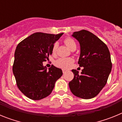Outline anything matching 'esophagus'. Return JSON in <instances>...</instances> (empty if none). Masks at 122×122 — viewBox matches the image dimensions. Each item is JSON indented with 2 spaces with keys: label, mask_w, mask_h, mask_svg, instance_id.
Wrapping results in <instances>:
<instances>
[{
  "label": "esophagus",
  "mask_w": 122,
  "mask_h": 122,
  "mask_svg": "<svg viewBox=\"0 0 122 122\" xmlns=\"http://www.w3.org/2000/svg\"><path fill=\"white\" fill-rule=\"evenodd\" d=\"M62 72H63V73L64 74V73H65L66 72V70H62Z\"/></svg>",
  "instance_id": "34e87169"
}]
</instances>
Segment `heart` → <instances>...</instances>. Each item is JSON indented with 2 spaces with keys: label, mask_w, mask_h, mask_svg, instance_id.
Listing matches in <instances>:
<instances>
[{
  "label": "heart",
  "mask_w": 122,
  "mask_h": 122,
  "mask_svg": "<svg viewBox=\"0 0 122 122\" xmlns=\"http://www.w3.org/2000/svg\"><path fill=\"white\" fill-rule=\"evenodd\" d=\"M66 46L68 47L70 49H73V48H76V44L74 40L72 38L70 37L66 38L64 40ZM58 47V43H55L52 46V53H56L57 51ZM74 62V60L71 57L68 58H60V59H57L55 62V65L58 67H60L61 68L63 69H67L68 68L70 67L71 66V65L73 64Z\"/></svg>",
  "instance_id": "b5f03b06"
}]
</instances>
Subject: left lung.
Returning a JSON list of instances; mask_svg holds the SVG:
<instances>
[{
    "label": "left lung",
    "mask_w": 122,
    "mask_h": 122,
    "mask_svg": "<svg viewBox=\"0 0 122 122\" xmlns=\"http://www.w3.org/2000/svg\"><path fill=\"white\" fill-rule=\"evenodd\" d=\"M72 36L80 44L78 64L84 69L81 74L76 70H72L74 78L69 82V87L72 93L77 97L92 98L105 86L111 71L109 51L104 42L89 31L74 32Z\"/></svg>",
    "instance_id": "obj_1"
}]
</instances>
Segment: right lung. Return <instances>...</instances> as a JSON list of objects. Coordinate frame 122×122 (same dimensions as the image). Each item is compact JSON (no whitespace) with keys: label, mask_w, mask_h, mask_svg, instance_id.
I'll return each instance as SVG.
<instances>
[{"label":"right lung","mask_w":122,"mask_h":122,"mask_svg":"<svg viewBox=\"0 0 122 122\" xmlns=\"http://www.w3.org/2000/svg\"><path fill=\"white\" fill-rule=\"evenodd\" d=\"M63 34L36 32L17 46L13 72L18 89L29 98L40 100L48 97L62 76L61 69L52 65L47 70L43 62L52 54L53 45Z\"/></svg>","instance_id":"add662e5"}]
</instances>
